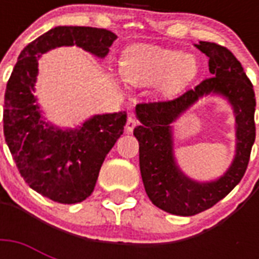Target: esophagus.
Segmentation results:
<instances>
[{
    "instance_id": "obj_1",
    "label": "esophagus",
    "mask_w": 259,
    "mask_h": 259,
    "mask_svg": "<svg viewBox=\"0 0 259 259\" xmlns=\"http://www.w3.org/2000/svg\"><path fill=\"white\" fill-rule=\"evenodd\" d=\"M136 125H137V119L130 115V117L127 118V121H126V132H127V133H132L134 127H136Z\"/></svg>"
}]
</instances>
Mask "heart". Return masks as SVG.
Wrapping results in <instances>:
<instances>
[{"mask_svg":"<svg viewBox=\"0 0 259 259\" xmlns=\"http://www.w3.org/2000/svg\"><path fill=\"white\" fill-rule=\"evenodd\" d=\"M197 62L192 55L149 44H136L123 52L122 75L134 86L157 83L158 91L172 97L196 76Z\"/></svg>","mask_w":259,"mask_h":259,"instance_id":"heart-1","label":"heart"}]
</instances>
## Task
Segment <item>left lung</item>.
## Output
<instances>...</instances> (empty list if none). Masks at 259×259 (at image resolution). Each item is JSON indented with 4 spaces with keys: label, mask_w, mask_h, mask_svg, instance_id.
Segmentation results:
<instances>
[{
    "label": "left lung",
    "mask_w": 259,
    "mask_h": 259,
    "mask_svg": "<svg viewBox=\"0 0 259 259\" xmlns=\"http://www.w3.org/2000/svg\"><path fill=\"white\" fill-rule=\"evenodd\" d=\"M197 50L209 59L212 76L176 99L138 103L136 114L141 125L134 129L140 144V169L148 196L162 211L192 217L211 208L242 180L255 141V94L243 67L226 47L200 41ZM219 93L233 106L237 122V150L233 164L218 181L199 183L185 177L172 156L170 123L198 98Z\"/></svg>",
    "instance_id": "8db88e82"
}]
</instances>
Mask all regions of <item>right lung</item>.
I'll return each mask as SVG.
<instances>
[{
  "label": "right lung",
  "instance_id": "1",
  "mask_svg": "<svg viewBox=\"0 0 259 259\" xmlns=\"http://www.w3.org/2000/svg\"><path fill=\"white\" fill-rule=\"evenodd\" d=\"M115 38L101 28L56 26L21 51L8 80L5 141L25 183L51 200L75 204L93 193L105 157L123 133L126 111L94 115L78 129H55L34 103L38 58L63 46L105 58Z\"/></svg>",
  "mask_w": 259,
  "mask_h": 259
}]
</instances>
